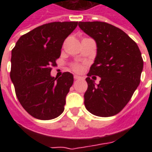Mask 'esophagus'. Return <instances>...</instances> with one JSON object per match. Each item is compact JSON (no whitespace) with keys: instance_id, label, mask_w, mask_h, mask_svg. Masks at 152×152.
I'll use <instances>...</instances> for the list:
<instances>
[{"instance_id":"1","label":"esophagus","mask_w":152,"mask_h":152,"mask_svg":"<svg viewBox=\"0 0 152 152\" xmlns=\"http://www.w3.org/2000/svg\"><path fill=\"white\" fill-rule=\"evenodd\" d=\"M74 79H75V80H80V76H76V75H75V76H74Z\"/></svg>"}]
</instances>
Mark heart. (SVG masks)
<instances>
[{"label":"heart","instance_id":"1","mask_svg":"<svg viewBox=\"0 0 152 152\" xmlns=\"http://www.w3.org/2000/svg\"><path fill=\"white\" fill-rule=\"evenodd\" d=\"M72 68L74 72H80L81 71H82V66H80V64H73L72 66Z\"/></svg>","mask_w":152,"mask_h":152}]
</instances>
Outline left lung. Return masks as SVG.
<instances>
[{
    "mask_svg": "<svg viewBox=\"0 0 152 152\" xmlns=\"http://www.w3.org/2000/svg\"><path fill=\"white\" fill-rule=\"evenodd\" d=\"M80 28L97 44V55L86 81L85 106L93 115L112 116L130 100L140 83L143 60L135 41L105 22H79ZM101 77L99 85L90 78Z\"/></svg>",
    "mask_w": 152,
    "mask_h": 152,
    "instance_id": "1",
    "label": "left lung"
}]
</instances>
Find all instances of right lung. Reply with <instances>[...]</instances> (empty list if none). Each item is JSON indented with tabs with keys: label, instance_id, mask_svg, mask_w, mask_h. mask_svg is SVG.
I'll return each instance as SVG.
<instances>
[{
	"label": "right lung",
	"instance_id": "right-lung-1",
	"mask_svg": "<svg viewBox=\"0 0 152 152\" xmlns=\"http://www.w3.org/2000/svg\"><path fill=\"white\" fill-rule=\"evenodd\" d=\"M78 22H53L23 35L11 53L10 79L25 111L39 120H52L64 111L66 96L73 75L63 72L59 78L50 75L56 66L64 40Z\"/></svg>",
	"mask_w": 152,
	"mask_h": 152
}]
</instances>
